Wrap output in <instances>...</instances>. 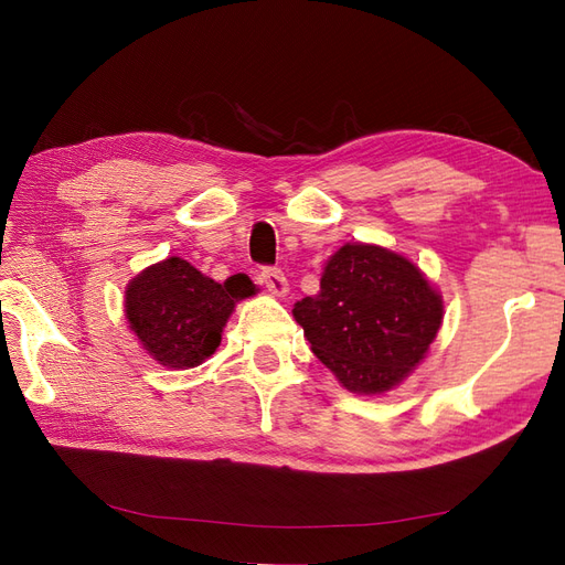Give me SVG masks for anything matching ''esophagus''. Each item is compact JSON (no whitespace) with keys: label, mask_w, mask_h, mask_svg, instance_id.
<instances>
[{"label":"esophagus","mask_w":565,"mask_h":565,"mask_svg":"<svg viewBox=\"0 0 565 565\" xmlns=\"http://www.w3.org/2000/svg\"><path fill=\"white\" fill-rule=\"evenodd\" d=\"M262 282L268 287V292L276 295V297H285L287 289H289L285 273L280 268H273V266L262 270Z\"/></svg>","instance_id":"esophagus-1"}]
</instances>
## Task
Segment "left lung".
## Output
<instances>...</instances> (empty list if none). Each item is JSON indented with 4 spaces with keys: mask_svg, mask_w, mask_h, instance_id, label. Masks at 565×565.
Instances as JSON below:
<instances>
[{
    "mask_svg": "<svg viewBox=\"0 0 565 565\" xmlns=\"http://www.w3.org/2000/svg\"><path fill=\"white\" fill-rule=\"evenodd\" d=\"M311 351L353 393L398 386L429 351L443 299L405 256L347 243L330 256L320 292L295 303Z\"/></svg>",
    "mask_w": 565,
    "mask_h": 565,
    "instance_id": "obj_1",
    "label": "left lung"
}]
</instances>
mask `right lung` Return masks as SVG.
Masks as SVG:
<instances>
[{
	"mask_svg": "<svg viewBox=\"0 0 565 565\" xmlns=\"http://www.w3.org/2000/svg\"><path fill=\"white\" fill-rule=\"evenodd\" d=\"M252 295L247 276L221 285L179 256H169L127 285L125 316L152 361L188 370L218 349L235 301Z\"/></svg>",
	"mask_w": 565,
	"mask_h": 565,
	"instance_id": "add662e5",
	"label": "right lung"
}]
</instances>
